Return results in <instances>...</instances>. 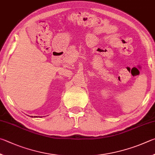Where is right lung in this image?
Returning a JSON list of instances; mask_svg holds the SVG:
<instances>
[{
    "label": "right lung",
    "instance_id": "1",
    "mask_svg": "<svg viewBox=\"0 0 155 155\" xmlns=\"http://www.w3.org/2000/svg\"><path fill=\"white\" fill-rule=\"evenodd\" d=\"M34 117H35V116H34ZM36 117H37V116H36Z\"/></svg>",
    "mask_w": 155,
    "mask_h": 155
}]
</instances>
